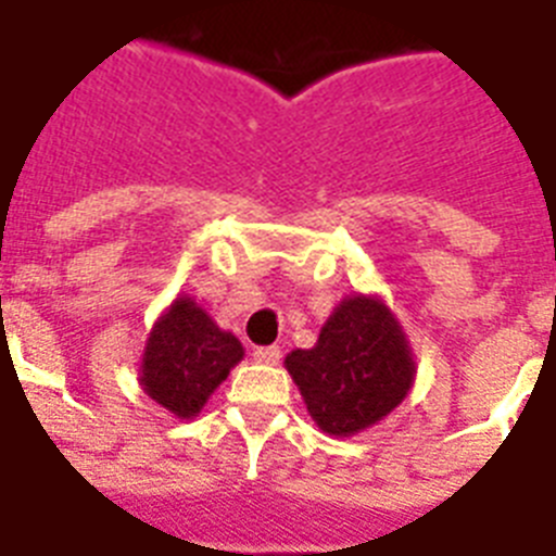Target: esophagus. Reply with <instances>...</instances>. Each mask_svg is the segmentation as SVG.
<instances>
[{"label": "esophagus", "instance_id": "obj_1", "mask_svg": "<svg viewBox=\"0 0 556 556\" xmlns=\"http://www.w3.org/2000/svg\"><path fill=\"white\" fill-rule=\"evenodd\" d=\"M255 362H262V365H278L281 362V348L278 345H258L253 348Z\"/></svg>", "mask_w": 556, "mask_h": 556}]
</instances>
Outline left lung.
Instances as JSON below:
<instances>
[{
    "label": "left lung",
    "instance_id": "1",
    "mask_svg": "<svg viewBox=\"0 0 556 556\" xmlns=\"http://www.w3.org/2000/svg\"><path fill=\"white\" fill-rule=\"evenodd\" d=\"M287 370L317 426L348 437L404 401L415 362L390 308L356 294L339 303L312 351L289 353Z\"/></svg>",
    "mask_w": 556,
    "mask_h": 556
}]
</instances>
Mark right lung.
Listing matches in <instances>:
<instances>
[{"label": "right lung", "mask_w": 556, "mask_h": 556, "mask_svg": "<svg viewBox=\"0 0 556 556\" xmlns=\"http://www.w3.org/2000/svg\"><path fill=\"white\" fill-rule=\"evenodd\" d=\"M242 356L233 333L219 331L191 298H178L147 339L141 384L164 409L194 417Z\"/></svg>", "instance_id": "add662e5"}]
</instances>
